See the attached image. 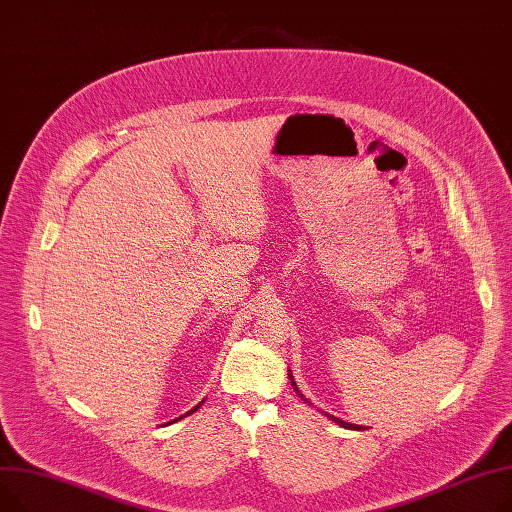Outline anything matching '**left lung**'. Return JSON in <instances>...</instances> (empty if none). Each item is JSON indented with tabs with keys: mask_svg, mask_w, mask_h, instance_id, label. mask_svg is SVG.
Segmentation results:
<instances>
[{
	"mask_svg": "<svg viewBox=\"0 0 512 512\" xmlns=\"http://www.w3.org/2000/svg\"><path fill=\"white\" fill-rule=\"evenodd\" d=\"M289 378H291V384H293V388L297 390V384H295V380H293V376L289 374ZM297 393H299V390H297ZM330 419H333V422H337L339 426H343V428H349V430H353V428H357L359 430V426H353V424H347V422H343V419H339V417H333V415H330Z\"/></svg>",
	"mask_w": 512,
	"mask_h": 512,
	"instance_id": "left-lung-1",
	"label": "left lung"
}]
</instances>
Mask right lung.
<instances>
[{
    "label": "right lung",
    "instance_id": "obj_1",
    "mask_svg": "<svg viewBox=\"0 0 512 512\" xmlns=\"http://www.w3.org/2000/svg\"><path fill=\"white\" fill-rule=\"evenodd\" d=\"M198 407H200V405H198ZM198 407H194V409H192V411H188V415H190V413H194V411H196V409H198ZM179 419H182V417H179Z\"/></svg>",
    "mask_w": 512,
    "mask_h": 512
}]
</instances>
